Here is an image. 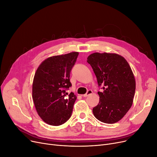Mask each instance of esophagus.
<instances>
[{"label": "esophagus", "mask_w": 157, "mask_h": 157, "mask_svg": "<svg viewBox=\"0 0 157 157\" xmlns=\"http://www.w3.org/2000/svg\"><path fill=\"white\" fill-rule=\"evenodd\" d=\"M92 93V90H88V91H87V92L85 94H84V95H83L82 96H83V97H87L88 95H90Z\"/></svg>", "instance_id": "esophagus-1"}]
</instances>
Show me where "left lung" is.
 Instances as JSON below:
<instances>
[{
    "label": "left lung",
    "instance_id": "left-lung-1",
    "mask_svg": "<svg viewBox=\"0 0 157 157\" xmlns=\"http://www.w3.org/2000/svg\"><path fill=\"white\" fill-rule=\"evenodd\" d=\"M97 78L99 104L93 113L99 121L107 124L117 122L130 109L135 92V79L127 61L115 53L95 52L87 58Z\"/></svg>",
    "mask_w": 157,
    "mask_h": 157
}]
</instances>
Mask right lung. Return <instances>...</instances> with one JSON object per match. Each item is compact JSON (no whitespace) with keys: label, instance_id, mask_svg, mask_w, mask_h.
<instances>
[{"label":"right lung","instance_id":"obj_1","mask_svg":"<svg viewBox=\"0 0 157 157\" xmlns=\"http://www.w3.org/2000/svg\"><path fill=\"white\" fill-rule=\"evenodd\" d=\"M79 53L72 52L45 59L36 71L33 99L39 116L47 124L62 125L70 119L76 96L66 90L72 86L70 73Z\"/></svg>","mask_w":157,"mask_h":157}]
</instances>
